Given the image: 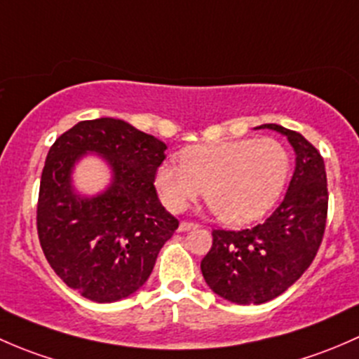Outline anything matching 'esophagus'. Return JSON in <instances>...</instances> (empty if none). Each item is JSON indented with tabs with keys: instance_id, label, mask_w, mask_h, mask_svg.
<instances>
[{
	"instance_id": "34e87169",
	"label": "esophagus",
	"mask_w": 359,
	"mask_h": 359,
	"mask_svg": "<svg viewBox=\"0 0 359 359\" xmlns=\"http://www.w3.org/2000/svg\"><path fill=\"white\" fill-rule=\"evenodd\" d=\"M195 228H198L197 223H191V221H181L180 223V231H190V230H195Z\"/></svg>"
}]
</instances>
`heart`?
I'll use <instances>...</instances> for the list:
<instances>
[{"label":"heart","mask_w":359,"mask_h":359,"mask_svg":"<svg viewBox=\"0 0 359 359\" xmlns=\"http://www.w3.org/2000/svg\"><path fill=\"white\" fill-rule=\"evenodd\" d=\"M180 157L181 164L162 162L155 171L162 204L180 212L204 191L214 214L235 226L264 216L290 175V155L273 138L195 145Z\"/></svg>","instance_id":"obj_1"}]
</instances>
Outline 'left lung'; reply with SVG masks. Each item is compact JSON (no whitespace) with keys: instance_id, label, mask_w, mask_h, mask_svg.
<instances>
[{"instance_id":"8db88e82","label":"left lung","mask_w":359,"mask_h":359,"mask_svg":"<svg viewBox=\"0 0 359 359\" xmlns=\"http://www.w3.org/2000/svg\"><path fill=\"white\" fill-rule=\"evenodd\" d=\"M295 152L289 190L275 212L250 230H212V247L201 262L209 289L235 304H262L294 285L315 259L327 223V172L308 140L278 124Z\"/></svg>"}]
</instances>
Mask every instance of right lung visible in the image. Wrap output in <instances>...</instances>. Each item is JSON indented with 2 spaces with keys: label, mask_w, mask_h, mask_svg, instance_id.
Wrapping results in <instances>:
<instances>
[{
  "label": "right lung",
  "mask_w": 359,
  "mask_h": 359,
  "mask_svg": "<svg viewBox=\"0 0 359 359\" xmlns=\"http://www.w3.org/2000/svg\"><path fill=\"white\" fill-rule=\"evenodd\" d=\"M165 143L112 117L81 121L51 145L38 201V235L53 271L95 302L135 294L152 273L158 250L178 228L154 187ZM97 153L113 172L102 194L86 198L72 171Z\"/></svg>",
  "instance_id": "obj_1"
}]
</instances>
